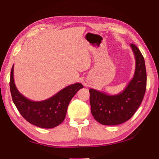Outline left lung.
<instances>
[{
  "instance_id": "obj_1",
  "label": "left lung",
  "mask_w": 159,
  "mask_h": 159,
  "mask_svg": "<svg viewBox=\"0 0 159 159\" xmlns=\"http://www.w3.org/2000/svg\"><path fill=\"white\" fill-rule=\"evenodd\" d=\"M130 47L135 58V71L125 89L114 95L93 88L89 90L91 113L102 125H116L127 121L143 100L147 86L144 59L135 45L130 44Z\"/></svg>"
}]
</instances>
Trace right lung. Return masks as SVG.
Masks as SVG:
<instances>
[{
    "instance_id": "1",
    "label": "right lung",
    "mask_w": 159,
    "mask_h": 159,
    "mask_svg": "<svg viewBox=\"0 0 159 159\" xmlns=\"http://www.w3.org/2000/svg\"><path fill=\"white\" fill-rule=\"evenodd\" d=\"M14 65L10 73V88L12 101L20 114L37 127L52 128L62 123L67 108L73 97L83 88L80 83L63 88L55 95L45 100L31 101L19 92L14 81Z\"/></svg>"
}]
</instances>
